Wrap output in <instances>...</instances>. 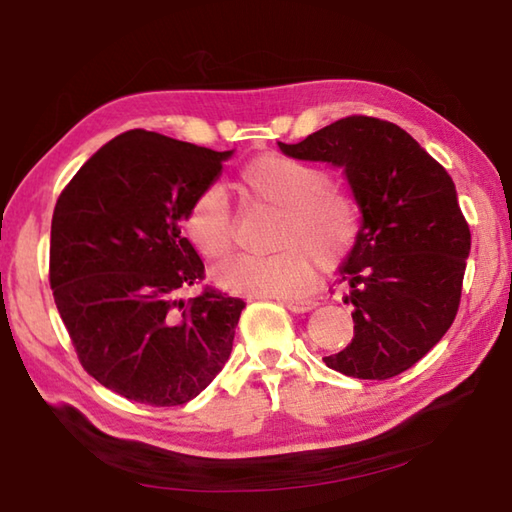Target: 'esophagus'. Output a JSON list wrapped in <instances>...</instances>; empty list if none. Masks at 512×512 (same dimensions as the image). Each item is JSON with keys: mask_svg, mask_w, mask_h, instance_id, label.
Wrapping results in <instances>:
<instances>
[{"mask_svg": "<svg viewBox=\"0 0 512 512\" xmlns=\"http://www.w3.org/2000/svg\"><path fill=\"white\" fill-rule=\"evenodd\" d=\"M282 305L291 311H296V314H307V311L316 309L318 302L309 300V298H284Z\"/></svg>", "mask_w": 512, "mask_h": 512, "instance_id": "1", "label": "esophagus"}]
</instances>
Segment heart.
I'll list each match as a JSON object with an SVG mask.
<instances>
[{
	"instance_id": "heart-1",
	"label": "heart",
	"mask_w": 512,
	"mask_h": 512,
	"mask_svg": "<svg viewBox=\"0 0 512 512\" xmlns=\"http://www.w3.org/2000/svg\"><path fill=\"white\" fill-rule=\"evenodd\" d=\"M241 185L266 205L280 210L275 246L268 257L239 255L214 271L223 289L246 296H296L311 282L309 252L316 262L332 266L348 255L357 237V203L325 173L289 155H259L241 169ZM185 232L205 259H221L232 248V212L221 185L201 189L189 205ZM308 252L305 254L304 250Z\"/></svg>"
}]
</instances>
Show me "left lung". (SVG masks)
I'll return each instance as SVG.
<instances>
[{
  "label": "left lung",
  "instance_id": "left-lung-1",
  "mask_svg": "<svg viewBox=\"0 0 512 512\" xmlns=\"http://www.w3.org/2000/svg\"><path fill=\"white\" fill-rule=\"evenodd\" d=\"M289 158L343 169L361 225L339 268L350 287L354 339L327 368L391 379L418 363L452 327L470 255V228L454 180L391 121L352 115L282 144Z\"/></svg>",
  "mask_w": 512,
  "mask_h": 512
}]
</instances>
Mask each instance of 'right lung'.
Segmentation results:
<instances>
[{
	"mask_svg": "<svg viewBox=\"0 0 512 512\" xmlns=\"http://www.w3.org/2000/svg\"><path fill=\"white\" fill-rule=\"evenodd\" d=\"M235 151L128 131L103 144L60 194L49 282L81 366L126 400L178 406L230 359L246 302L205 289L180 235L189 205Z\"/></svg>",
	"mask_w": 512,
	"mask_h": 512,
	"instance_id": "1",
	"label": "right lung"
}]
</instances>
